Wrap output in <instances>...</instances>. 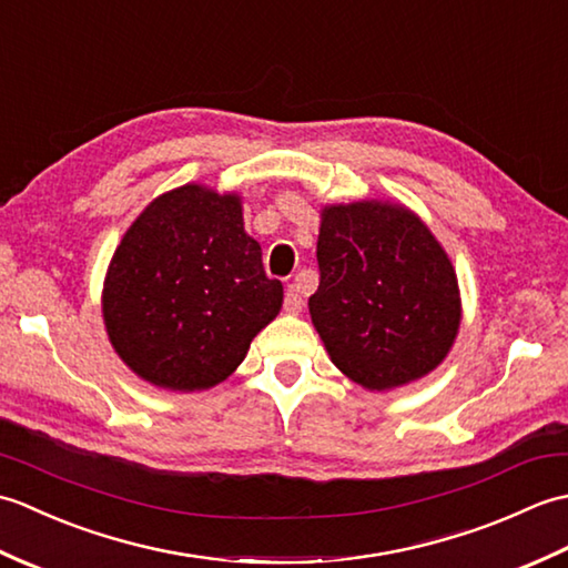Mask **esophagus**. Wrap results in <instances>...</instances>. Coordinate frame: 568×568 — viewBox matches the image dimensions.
I'll return each instance as SVG.
<instances>
[{
    "label": "esophagus",
    "mask_w": 568,
    "mask_h": 568,
    "mask_svg": "<svg viewBox=\"0 0 568 568\" xmlns=\"http://www.w3.org/2000/svg\"><path fill=\"white\" fill-rule=\"evenodd\" d=\"M303 291H300L297 283H291L285 291V300H283V307L287 315H297V312H303Z\"/></svg>",
    "instance_id": "34e87169"
}]
</instances>
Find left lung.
I'll return each instance as SVG.
<instances>
[{"instance_id": "1", "label": "left lung", "mask_w": 568, "mask_h": 568, "mask_svg": "<svg viewBox=\"0 0 568 568\" xmlns=\"http://www.w3.org/2000/svg\"><path fill=\"white\" fill-rule=\"evenodd\" d=\"M310 317L332 364L366 390L425 378L452 352L462 291L444 246L390 200L324 204Z\"/></svg>"}]
</instances>
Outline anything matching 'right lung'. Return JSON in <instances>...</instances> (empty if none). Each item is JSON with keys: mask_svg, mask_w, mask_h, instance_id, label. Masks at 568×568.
Instances as JSON below:
<instances>
[{"mask_svg": "<svg viewBox=\"0 0 568 568\" xmlns=\"http://www.w3.org/2000/svg\"><path fill=\"white\" fill-rule=\"evenodd\" d=\"M283 307L239 192L187 183L146 204L119 241L102 287L116 356L163 390L226 381Z\"/></svg>", "mask_w": 568, "mask_h": 568, "instance_id": "add662e5", "label": "right lung"}]
</instances>
